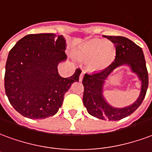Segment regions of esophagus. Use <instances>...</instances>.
<instances>
[{
	"label": "esophagus",
	"mask_w": 152,
	"mask_h": 152,
	"mask_svg": "<svg viewBox=\"0 0 152 152\" xmlns=\"http://www.w3.org/2000/svg\"><path fill=\"white\" fill-rule=\"evenodd\" d=\"M83 77H84V72H82L80 73V77H79V80H80V81H82V80H83Z\"/></svg>",
	"instance_id": "esophagus-1"
}]
</instances>
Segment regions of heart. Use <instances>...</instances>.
Here are the masks:
<instances>
[{"mask_svg":"<svg viewBox=\"0 0 152 152\" xmlns=\"http://www.w3.org/2000/svg\"><path fill=\"white\" fill-rule=\"evenodd\" d=\"M80 55L84 59L91 60L93 68L100 69L105 68L113 60L115 47L112 43L104 40L94 39L86 43L82 47Z\"/></svg>","mask_w":152,"mask_h":152,"instance_id":"b5f03b06","label":"heart"}]
</instances>
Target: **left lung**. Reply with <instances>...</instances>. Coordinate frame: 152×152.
<instances>
[{"mask_svg": "<svg viewBox=\"0 0 152 152\" xmlns=\"http://www.w3.org/2000/svg\"><path fill=\"white\" fill-rule=\"evenodd\" d=\"M115 45V56L109 66L98 72L84 75L82 84L84 85L83 102L89 114L100 120L112 121L122 120L132 114L140 107L145 98L148 88V73L142 48L132 40L124 37L104 36ZM123 64L129 65L137 74L142 82L141 96L129 107L115 109L110 106L102 95L104 80L115 68Z\"/></svg>", "mask_w": 152, "mask_h": 152, "instance_id": "left-lung-1", "label": "left lung"}]
</instances>
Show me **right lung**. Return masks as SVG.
Instances as JSON below:
<instances>
[{"instance_id":"add662e5","label":"right lung","mask_w":152,"mask_h":152,"mask_svg":"<svg viewBox=\"0 0 152 152\" xmlns=\"http://www.w3.org/2000/svg\"><path fill=\"white\" fill-rule=\"evenodd\" d=\"M65 40L54 33L29 34L9 51L4 89L15 110L29 119L53 116L62 106L64 96L79 81L77 68L70 77L59 75L58 64L66 59Z\"/></svg>"}]
</instances>
